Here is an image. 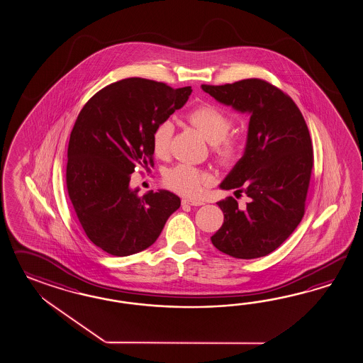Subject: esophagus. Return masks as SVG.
Returning <instances> with one entry per match:
<instances>
[{
    "mask_svg": "<svg viewBox=\"0 0 363 363\" xmlns=\"http://www.w3.org/2000/svg\"><path fill=\"white\" fill-rule=\"evenodd\" d=\"M182 204H189V206H203L204 202L198 201V199H189V198H185V199H182Z\"/></svg>",
    "mask_w": 363,
    "mask_h": 363,
    "instance_id": "obj_1",
    "label": "esophagus"
}]
</instances>
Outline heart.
<instances>
[{
	"label": "heart",
	"instance_id": "1",
	"mask_svg": "<svg viewBox=\"0 0 363 363\" xmlns=\"http://www.w3.org/2000/svg\"><path fill=\"white\" fill-rule=\"evenodd\" d=\"M187 119L213 145V153L221 162H230L236 159L242 142L239 136L228 135L232 122L223 110L211 105H204L194 108L187 116ZM173 130L174 125L169 119L160 122L155 127L152 133V147L156 156H168ZM210 181L211 178L208 174L187 164H179L170 169L165 176V182L170 189L187 196L201 194L204 186L210 184Z\"/></svg>",
	"mask_w": 363,
	"mask_h": 363
}]
</instances>
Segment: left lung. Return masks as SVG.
I'll use <instances>...</instances> for the list:
<instances>
[{"label": "left lung", "mask_w": 363, "mask_h": 363, "mask_svg": "<svg viewBox=\"0 0 363 363\" xmlns=\"http://www.w3.org/2000/svg\"><path fill=\"white\" fill-rule=\"evenodd\" d=\"M202 90L221 105L249 116L241 159L221 181L223 190L244 191L242 210L230 196L218 202L224 223L213 247L241 259L272 253L291 235L304 215L313 152L308 127L291 98L272 84L247 79Z\"/></svg>", "instance_id": "left-lung-1"}]
</instances>
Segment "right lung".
I'll return each mask as SVG.
<instances>
[{
    "mask_svg": "<svg viewBox=\"0 0 363 363\" xmlns=\"http://www.w3.org/2000/svg\"><path fill=\"white\" fill-rule=\"evenodd\" d=\"M191 91L125 79L99 90L77 116L68 145V194L89 240L111 256L150 247L181 206L169 190L140 196L130 181L135 167L153 164L155 127L185 106Z\"/></svg>",
    "mask_w": 363,
    "mask_h": 363,
    "instance_id": "1",
    "label": "right lung"
}]
</instances>
